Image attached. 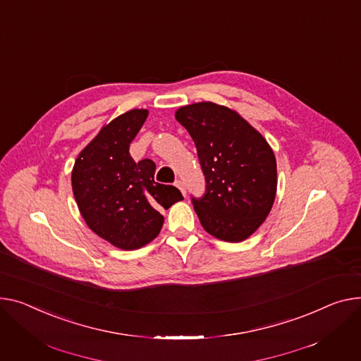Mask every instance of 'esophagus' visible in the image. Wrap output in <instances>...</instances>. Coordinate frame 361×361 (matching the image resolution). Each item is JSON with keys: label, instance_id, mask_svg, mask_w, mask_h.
<instances>
[{"label": "esophagus", "instance_id": "34e87169", "mask_svg": "<svg viewBox=\"0 0 361 361\" xmlns=\"http://www.w3.org/2000/svg\"><path fill=\"white\" fill-rule=\"evenodd\" d=\"M176 187H178L180 188V191H181V193H183V196L185 197V185H184V183L181 181V180H176Z\"/></svg>", "mask_w": 361, "mask_h": 361}]
</instances>
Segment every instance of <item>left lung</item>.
<instances>
[{
    "label": "left lung",
    "mask_w": 361,
    "mask_h": 361,
    "mask_svg": "<svg viewBox=\"0 0 361 361\" xmlns=\"http://www.w3.org/2000/svg\"><path fill=\"white\" fill-rule=\"evenodd\" d=\"M176 118L197 148L206 191L191 196L202 226L228 243L244 241L269 216L277 165L267 143L236 111L210 102L184 106Z\"/></svg>",
    "instance_id": "8db88e82"
}]
</instances>
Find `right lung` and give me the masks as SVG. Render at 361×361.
<instances>
[{
    "label": "right lung",
    "instance_id": "add662e5",
    "mask_svg": "<svg viewBox=\"0 0 361 361\" xmlns=\"http://www.w3.org/2000/svg\"><path fill=\"white\" fill-rule=\"evenodd\" d=\"M148 110L123 113L104 126L78 155L72 191L92 232L122 250H137L159 233L161 209L183 200L174 185L154 180L155 162H135L129 154Z\"/></svg>",
    "mask_w": 361,
    "mask_h": 361
}]
</instances>
